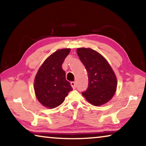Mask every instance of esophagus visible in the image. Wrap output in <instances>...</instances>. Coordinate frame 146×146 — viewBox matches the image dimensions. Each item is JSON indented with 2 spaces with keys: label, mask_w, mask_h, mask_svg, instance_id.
<instances>
[{
  "label": "esophagus",
  "mask_w": 146,
  "mask_h": 146,
  "mask_svg": "<svg viewBox=\"0 0 146 146\" xmlns=\"http://www.w3.org/2000/svg\"><path fill=\"white\" fill-rule=\"evenodd\" d=\"M71 85L72 86V88L73 89H75L76 88V83L75 82H71Z\"/></svg>",
  "instance_id": "1"
}]
</instances>
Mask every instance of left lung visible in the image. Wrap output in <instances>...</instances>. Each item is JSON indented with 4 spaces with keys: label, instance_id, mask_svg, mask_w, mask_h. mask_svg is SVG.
I'll use <instances>...</instances> for the list:
<instances>
[{
    "label": "left lung",
    "instance_id": "1",
    "mask_svg": "<svg viewBox=\"0 0 146 146\" xmlns=\"http://www.w3.org/2000/svg\"><path fill=\"white\" fill-rule=\"evenodd\" d=\"M76 53L88 75V87L82 95L93 106H101L111 99L115 93L117 80L108 61L91 48H80Z\"/></svg>",
    "mask_w": 146,
    "mask_h": 146
}]
</instances>
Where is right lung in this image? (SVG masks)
Instances as JSON below:
<instances>
[{
    "label": "right lung",
    "mask_w": 146,
    "mask_h": 146,
    "mask_svg": "<svg viewBox=\"0 0 146 146\" xmlns=\"http://www.w3.org/2000/svg\"><path fill=\"white\" fill-rule=\"evenodd\" d=\"M70 50L61 49L51 54L42 64L35 76V93L38 100L45 107L52 109L60 106L69 92L73 90L62 68Z\"/></svg>",
    "instance_id": "add662e5"
}]
</instances>
